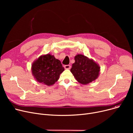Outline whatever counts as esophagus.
<instances>
[{
    "mask_svg": "<svg viewBox=\"0 0 133 133\" xmlns=\"http://www.w3.org/2000/svg\"><path fill=\"white\" fill-rule=\"evenodd\" d=\"M64 67L65 69H70L71 68V66L69 65H66L64 66Z\"/></svg>",
    "mask_w": 133,
    "mask_h": 133,
    "instance_id": "esophagus-1",
    "label": "esophagus"
}]
</instances>
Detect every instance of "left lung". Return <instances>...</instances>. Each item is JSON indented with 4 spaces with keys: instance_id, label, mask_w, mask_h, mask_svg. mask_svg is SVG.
I'll list each match as a JSON object with an SVG mask.
<instances>
[{
    "instance_id": "obj_1",
    "label": "left lung",
    "mask_w": 133,
    "mask_h": 133,
    "mask_svg": "<svg viewBox=\"0 0 133 133\" xmlns=\"http://www.w3.org/2000/svg\"><path fill=\"white\" fill-rule=\"evenodd\" d=\"M74 59L71 72L79 82L86 85L97 78L100 67L93 60L82 54L76 55Z\"/></svg>"
}]
</instances>
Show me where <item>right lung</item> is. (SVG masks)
Segmentation results:
<instances>
[{
	"instance_id": "add662e5",
	"label": "right lung",
	"mask_w": 133,
	"mask_h": 133,
	"mask_svg": "<svg viewBox=\"0 0 133 133\" xmlns=\"http://www.w3.org/2000/svg\"><path fill=\"white\" fill-rule=\"evenodd\" d=\"M64 71L61 62L50 54L41 56L32 66V73L36 80L48 86L57 81Z\"/></svg>"
}]
</instances>
